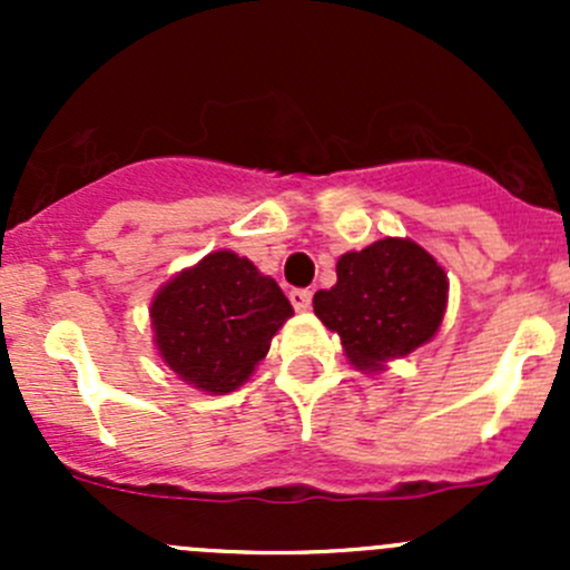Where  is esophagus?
Returning <instances> with one entry per match:
<instances>
[{
    "label": "esophagus",
    "mask_w": 570,
    "mask_h": 570,
    "mask_svg": "<svg viewBox=\"0 0 570 570\" xmlns=\"http://www.w3.org/2000/svg\"><path fill=\"white\" fill-rule=\"evenodd\" d=\"M289 301L295 306V312H308L312 308V292L308 289H292Z\"/></svg>",
    "instance_id": "esophagus-1"
}]
</instances>
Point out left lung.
I'll return each mask as SVG.
<instances>
[{
  "label": "left lung",
  "instance_id": "left-lung-1",
  "mask_svg": "<svg viewBox=\"0 0 570 570\" xmlns=\"http://www.w3.org/2000/svg\"><path fill=\"white\" fill-rule=\"evenodd\" d=\"M450 301L446 269L407 237H386L336 262V284L314 314L338 333L353 370L377 375L439 333Z\"/></svg>",
  "mask_w": 570,
  "mask_h": 570
}]
</instances>
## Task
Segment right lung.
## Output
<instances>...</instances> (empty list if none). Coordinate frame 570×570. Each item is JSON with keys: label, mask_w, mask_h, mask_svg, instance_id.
<instances>
[{"label": "right lung", "mask_w": 570, "mask_h": 570, "mask_svg": "<svg viewBox=\"0 0 570 570\" xmlns=\"http://www.w3.org/2000/svg\"><path fill=\"white\" fill-rule=\"evenodd\" d=\"M154 347L178 381L206 394L243 386L267 355L292 303L234 250H212L154 295Z\"/></svg>", "instance_id": "obj_1"}]
</instances>
